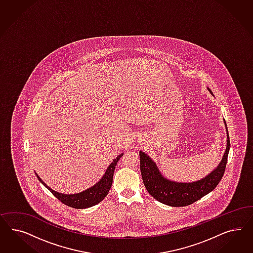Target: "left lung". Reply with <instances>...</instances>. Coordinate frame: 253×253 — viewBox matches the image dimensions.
I'll use <instances>...</instances> for the list:
<instances>
[{
  "mask_svg": "<svg viewBox=\"0 0 253 253\" xmlns=\"http://www.w3.org/2000/svg\"><path fill=\"white\" fill-rule=\"evenodd\" d=\"M208 91L213 93L208 88ZM226 130V148L218 166L208 175L195 182L184 183L169 180L162 175L155 161L144 151H140V169L143 182L147 192L161 203L171 207L188 206L212 191L220 183L224 173L229 153L230 139L227 125L223 120Z\"/></svg>",
  "mask_w": 253,
  "mask_h": 253,
  "instance_id": "left-lung-1",
  "label": "left lung"
}]
</instances>
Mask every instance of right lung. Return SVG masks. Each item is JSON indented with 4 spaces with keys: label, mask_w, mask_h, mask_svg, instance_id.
<instances>
[{
    "label": "right lung",
    "mask_w": 253,
    "mask_h": 253,
    "mask_svg": "<svg viewBox=\"0 0 253 253\" xmlns=\"http://www.w3.org/2000/svg\"><path fill=\"white\" fill-rule=\"evenodd\" d=\"M123 155V153L120 154L108 165L106 172L96 184L89 187L84 191L76 193V194H63V193L54 191L40 178L36 172L35 173L39 181L43 184L56 199H59L62 203H64L65 205H68L69 207L75 208V209H86V208L92 207L98 204L106 198L107 193L112 185L113 174H114L117 162L120 161Z\"/></svg>",
    "instance_id": "obj_1"
}]
</instances>
